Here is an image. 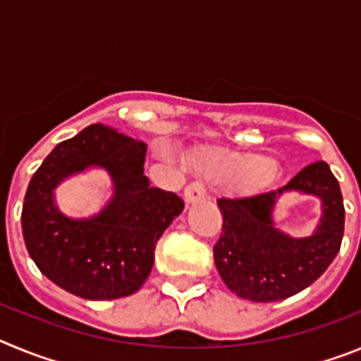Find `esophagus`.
Listing matches in <instances>:
<instances>
[{
	"mask_svg": "<svg viewBox=\"0 0 361 361\" xmlns=\"http://www.w3.org/2000/svg\"><path fill=\"white\" fill-rule=\"evenodd\" d=\"M202 199H206V186L202 183H191L190 186H186V190H184V202L193 204Z\"/></svg>",
	"mask_w": 361,
	"mask_h": 361,
	"instance_id": "1",
	"label": "esophagus"
}]
</instances>
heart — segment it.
I'll use <instances>...</instances> for the list:
<instances>
[{"label": "heart", "instance_id": "1", "mask_svg": "<svg viewBox=\"0 0 361 361\" xmlns=\"http://www.w3.org/2000/svg\"><path fill=\"white\" fill-rule=\"evenodd\" d=\"M200 164H202V170L206 173L213 175V177H237V175H244L258 168V166H262L264 161L244 157V155H235V153L212 152L202 159ZM260 177H271V171H264Z\"/></svg>", "mask_w": 361, "mask_h": 361}]
</instances>
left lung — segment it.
Wrapping results in <instances>:
<instances>
[{
	"label": "left lung",
	"instance_id": "obj_1",
	"mask_svg": "<svg viewBox=\"0 0 361 361\" xmlns=\"http://www.w3.org/2000/svg\"><path fill=\"white\" fill-rule=\"evenodd\" d=\"M318 196L322 215L309 238L276 228L272 213L283 192ZM224 216L213 247L220 276L231 293L251 302H276L304 291L331 266L343 238L342 191L329 164L312 162L286 186L238 199H219Z\"/></svg>",
	"mask_w": 361,
	"mask_h": 361
}]
</instances>
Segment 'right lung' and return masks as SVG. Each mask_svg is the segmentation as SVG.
<instances>
[{
	"label": "right lung",
	"instance_id": "1",
	"mask_svg": "<svg viewBox=\"0 0 361 361\" xmlns=\"http://www.w3.org/2000/svg\"><path fill=\"white\" fill-rule=\"evenodd\" d=\"M146 145L104 124H90L49 153L25 193L21 226L30 258L56 286L86 300L133 295L148 279L155 244L184 209L180 197L149 186ZM101 167L112 197L88 219L56 208L55 188L72 174Z\"/></svg>",
	"mask_w": 361,
	"mask_h": 361
}]
</instances>
